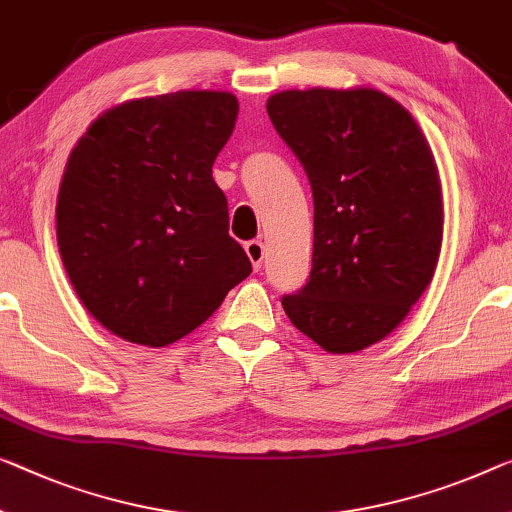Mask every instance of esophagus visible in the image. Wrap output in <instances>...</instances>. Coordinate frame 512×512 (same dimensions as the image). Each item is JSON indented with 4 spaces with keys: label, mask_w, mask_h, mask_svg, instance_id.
<instances>
[{
    "label": "esophagus",
    "mask_w": 512,
    "mask_h": 512,
    "mask_svg": "<svg viewBox=\"0 0 512 512\" xmlns=\"http://www.w3.org/2000/svg\"><path fill=\"white\" fill-rule=\"evenodd\" d=\"M245 251H247L251 265H254V270H261L263 258H265L263 242L261 240H251V242H247V245H245Z\"/></svg>",
    "instance_id": "obj_1"
}]
</instances>
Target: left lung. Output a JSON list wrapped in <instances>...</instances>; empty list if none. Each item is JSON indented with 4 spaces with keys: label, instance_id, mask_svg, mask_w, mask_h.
Segmentation results:
<instances>
[{
    "label": "left lung",
    "instance_id": "8db88e82",
    "mask_svg": "<svg viewBox=\"0 0 512 512\" xmlns=\"http://www.w3.org/2000/svg\"><path fill=\"white\" fill-rule=\"evenodd\" d=\"M267 116L313 192L311 277L283 311L332 355L371 348L435 277L444 201L428 139L371 86L279 91Z\"/></svg>",
    "mask_w": 512,
    "mask_h": 512
}]
</instances>
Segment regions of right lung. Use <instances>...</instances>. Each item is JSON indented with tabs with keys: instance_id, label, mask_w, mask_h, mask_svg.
Returning a JSON list of instances; mask_svg holds the SVG:
<instances>
[{
	"instance_id": "obj_1",
	"label": "right lung",
	"mask_w": 512,
	"mask_h": 512,
	"mask_svg": "<svg viewBox=\"0 0 512 512\" xmlns=\"http://www.w3.org/2000/svg\"><path fill=\"white\" fill-rule=\"evenodd\" d=\"M235 119L229 91L125 100L70 151L57 196L61 261L86 311L125 341L176 343L251 274L212 180Z\"/></svg>"
}]
</instances>
